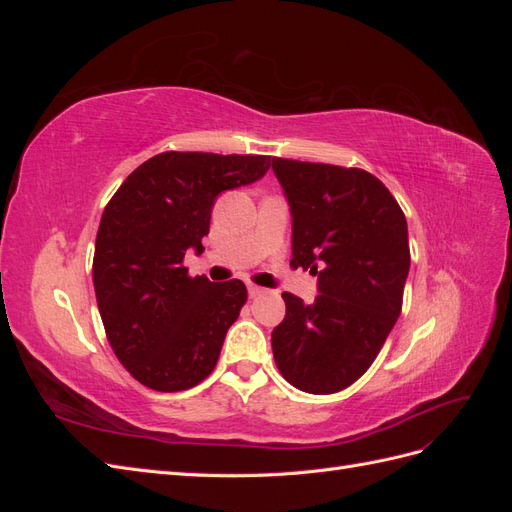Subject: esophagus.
<instances>
[{"mask_svg":"<svg viewBox=\"0 0 512 512\" xmlns=\"http://www.w3.org/2000/svg\"><path fill=\"white\" fill-rule=\"evenodd\" d=\"M247 292H250V297H252V299H258V297H262V294H267V288L256 286V284H250V286H247Z\"/></svg>","mask_w":512,"mask_h":512,"instance_id":"esophagus-1","label":"esophagus"}]
</instances>
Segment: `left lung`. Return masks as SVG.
Instances as JSON below:
<instances>
[{
	"mask_svg": "<svg viewBox=\"0 0 512 512\" xmlns=\"http://www.w3.org/2000/svg\"><path fill=\"white\" fill-rule=\"evenodd\" d=\"M292 211V260L318 275L305 305L284 292L271 335L280 374L299 391L331 395L376 361L401 314L410 271L406 215L363 168L273 158Z\"/></svg>",
	"mask_w": 512,
	"mask_h": 512,
	"instance_id": "8db88e82",
	"label": "left lung"
}]
</instances>
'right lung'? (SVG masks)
<instances>
[{
	"instance_id": "right-lung-1",
	"label": "right lung",
	"mask_w": 512,
	"mask_h": 512,
	"mask_svg": "<svg viewBox=\"0 0 512 512\" xmlns=\"http://www.w3.org/2000/svg\"><path fill=\"white\" fill-rule=\"evenodd\" d=\"M269 166L271 156L164 151L138 166L104 207L96 301L119 363L147 389H192L218 363L247 288L192 277L183 258L205 250L218 194L254 183Z\"/></svg>"
}]
</instances>
